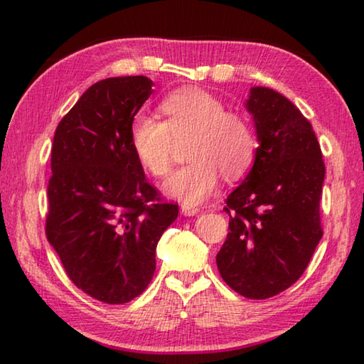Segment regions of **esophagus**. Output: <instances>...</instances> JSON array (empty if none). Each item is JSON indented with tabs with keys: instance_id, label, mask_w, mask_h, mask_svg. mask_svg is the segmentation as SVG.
<instances>
[{
	"instance_id": "34e87169",
	"label": "esophagus",
	"mask_w": 364,
	"mask_h": 364,
	"mask_svg": "<svg viewBox=\"0 0 364 364\" xmlns=\"http://www.w3.org/2000/svg\"><path fill=\"white\" fill-rule=\"evenodd\" d=\"M181 212L184 215H188V217H191V215H196L200 212V208L197 205H193V204H188V202H183L181 204Z\"/></svg>"
}]
</instances>
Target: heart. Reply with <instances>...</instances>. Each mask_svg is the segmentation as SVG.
<instances>
[{"mask_svg": "<svg viewBox=\"0 0 364 364\" xmlns=\"http://www.w3.org/2000/svg\"><path fill=\"white\" fill-rule=\"evenodd\" d=\"M164 120L139 115L132 125V147L151 175L162 178L173 165L176 143L186 144V165L164 184L165 193L188 204L204 200L220 175L241 178L250 168L257 138L241 114L228 112L218 97L202 90L175 91L160 102Z\"/></svg>", "mask_w": 364, "mask_h": 364, "instance_id": "obj_1", "label": "heart"}]
</instances>
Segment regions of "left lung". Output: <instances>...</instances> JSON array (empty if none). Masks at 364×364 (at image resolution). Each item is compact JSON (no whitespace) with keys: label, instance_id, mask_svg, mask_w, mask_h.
<instances>
[{"label":"left lung","instance_id":"1","mask_svg":"<svg viewBox=\"0 0 364 364\" xmlns=\"http://www.w3.org/2000/svg\"><path fill=\"white\" fill-rule=\"evenodd\" d=\"M247 109L260 146L250 173L225 200L230 232L217 267L232 291L263 300L304 274L323 237L326 167L311 123L287 97L255 86Z\"/></svg>","mask_w":364,"mask_h":364}]
</instances>
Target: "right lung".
<instances>
[{
  "label": "right lung",
  "mask_w": 364,
  "mask_h": 364,
  "mask_svg": "<svg viewBox=\"0 0 364 364\" xmlns=\"http://www.w3.org/2000/svg\"><path fill=\"white\" fill-rule=\"evenodd\" d=\"M151 95L143 75L101 80L54 133L46 237L73 284L104 304L146 291L157 244L178 217V204L146 180L132 147L134 115Z\"/></svg>",
  "instance_id": "add662e5"
}]
</instances>
